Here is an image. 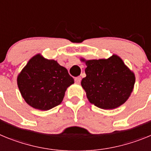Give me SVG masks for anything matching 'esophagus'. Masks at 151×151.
Returning <instances> with one entry per match:
<instances>
[{
	"label": "esophagus",
	"instance_id": "esophagus-1",
	"mask_svg": "<svg viewBox=\"0 0 151 151\" xmlns=\"http://www.w3.org/2000/svg\"><path fill=\"white\" fill-rule=\"evenodd\" d=\"M81 80H82V78L80 76L76 77V78H75V82H76V83H80V82H81Z\"/></svg>",
	"mask_w": 151,
	"mask_h": 151
}]
</instances>
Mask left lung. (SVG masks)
Masks as SVG:
<instances>
[{
    "label": "left lung",
    "instance_id": "left-lung-1",
    "mask_svg": "<svg viewBox=\"0 0 151 151\" xmlns=\"http://www.w3.org/2000/svg\"><path fill=\"white\" fill-rule=\"evenodd\" d=\"M86 77L81 85L89 102L104 110L123 104L134 88L135 77L117 55L108 59L85 60Z\"/></svg>",
    "mask_w": 151,
    "mask_h": 151
}]
</instances>
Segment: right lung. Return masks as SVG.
I'll list each match as a JSON object with an SVG mask.
<instances>
[{"mask_svg": "<svg viewBox=\"0 0 151 151\" xmlns=\"http://www.w3.org/2000/svg\"><path fill=\"white\" fill-rule=\"evenodd\" d=\"M73 83L74 79L66 68L41 54L29 60L17 77L18 88L25 101L41 110L60 104L66 88Z\"/></svg>", "mask_w": 151, "mask_h": 151, "instance_id": "1", "label": "right lung"}]
</instances>
